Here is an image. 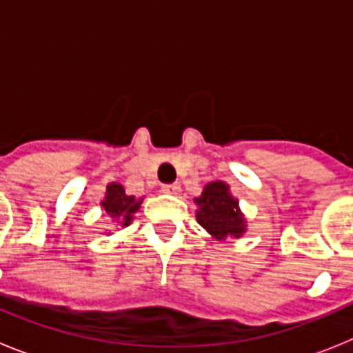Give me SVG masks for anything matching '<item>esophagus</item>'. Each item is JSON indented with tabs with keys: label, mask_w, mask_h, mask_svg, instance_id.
I'll list each match as a JSON object with an SVG mask.
<instances>
[{
	"label": "esophagus",
	"mask_w": 353,
	"mask_h": 353,
	"mask_svg": "<svg viewBox=\"0 0 353 353\" xmlns=\"http://www.w3.org/2000/svg\"><path fill=\"white\" fill-rule=\"evenodd\" d=\"M162 192H164V194L176 196L180 192V185H179V183H170V185H162Z\"/></svg>",
	"instance_id": "obj_1"
}]
</instances>
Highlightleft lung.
I'll return each mask as SVG.
<instances>
[{
    "label": "left lung",
    "instance_id": "obj_1",
    "mask_svg": "<svg viewBox=\"0 0 353 353\" xmlns=\"http://www.w3.org/2000/svg\"><path fill=\"white\" fill-rule=\"evenodd\" d=\"M196 221L207 230L215 240L239 239L248 232V219L242 214L239 199L232 194L230 185L223 180H214L203 187L198 198Z\"/></svg>",
    "mask_w": 353,
    "mask_h": 353
}]
</instances>
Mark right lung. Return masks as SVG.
<instances>
[{
    "instance_id": "obj_1",
    "label": "right lung",
    "mask_w": 353,
    "mask_h": 353,
    "mask_svg": "<svg viewBox=\"0 0 353 353\" xmlns=\"http://www.w3.org/2000/svg\"><path fill=\"white\" fill-rule=\"evenodd\" d=\"M143 196H129L121 183L111 182L105 185V194L101 199V208L111 217V223L120 228L129 226L134 221V214L139 210Z\"/></svg>"
}]
</instances>
